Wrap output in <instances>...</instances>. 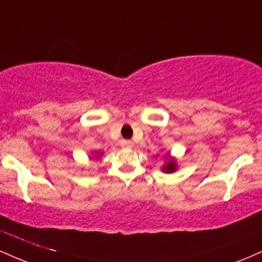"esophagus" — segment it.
<instances>
[{
	"label": "esophagus",
	"mask_w": 262,
	"mask_h": 262,
	"mask_svg": "<svg viewBox=\"0 0 262 262\" xmlns=\"http://www.w3.org/2000/svg\"><path fill=\"white\" fill-rule=\"evenodd\" d=\"M134 146V143L132 140H123L122 141V148H125V149H130Z\"/></svg>",
	"instance_id": "1"
}]
</instances>
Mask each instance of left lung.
<instances>
[{
	"label": "left lung",
	"instance_id": "8db88e82",
	"mask_svg": "<svg viewBox=\"0 0 262 262\" xmlns=\"http://www.w3.org/2000/svg\"><path fill=\"white\" fill-rule=\"evenodd\" d=\"M164 158H165V162H164V165L161 166L162 172H166V173L175 172V171L177 170V167H179L177 166L176 159L173 158V156H171L170 151L166 152V154L164 155Z\"/></svg>",
	"mask_w": 262,
	"mask_h": 262
}]
</instances>
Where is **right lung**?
<instances>
[{"mask_svg": "<svg viewBox=\"0 0 262 262\" xmlns=\"http://www.w3.org/2000/svg\"><path fill=\"white\" fill-rule=\"evenodd\" d=\"M92 154H93V158H95V159H100L103 152H102V151H93Z\"/></svg>", "mask_w": 262, "mask_h": 262, "instance_id": "right-lung-1", "label": "right lung"}]
</instances>
